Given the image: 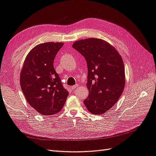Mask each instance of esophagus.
<instances>
[{
    "instance_id": "34e87169",
    "label": "esophagus",
    "mask_w": 156,
    "mask_h": 156,
    "mask_svg": "<svg viewBox=\"0 0 156 156\" xmlns=\"http://www.w3.org/2000/svg\"><path fill=\"white\" fill-rule=\"evenodd\" d=\"M78 87H79L78 84H75V85H74V86H72V87H71V88H72V90H75V88H77Z\"/></svg>"
}]
</instances>
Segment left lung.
<instances>
[{
    "mask_svg": "<svg viewBox=\"0 0 156 156\" xmlns=\"http://www.w3.org/2000/svg\"><path fill=\"white\" fill-rule=\"evenodd\" d=\"M72 47L87 63L89 95L84 100V105L92 114L102 115L115 105L124 91L123 60L114 47L101 39L78 40Z\"/></svg>",
    "mask_w": 156,
    "mask_h": 156,
    "instance_id": "8db88e82",
    "label": "left lung"
}]
</instances>
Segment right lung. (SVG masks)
Instances as JSON below:
<instances>
[{
	"mask_svg": "<svg viewBox=\"0 0 156 156\" xmlns=\"http://www.w3.org/2000/svg\"><path fill=\"white\" fill-rule=\"evenodd\" d=\"M61 42L38 44L28 53L20 74V84L29 105L40 114L49 116L60 112L69 94L53 67Z\"/></svg>",
	"mask_w": 156,
	"mask_h": 156,
	"instance_id": "obj_1",
	"label": "right lung"
}]
</instances>
